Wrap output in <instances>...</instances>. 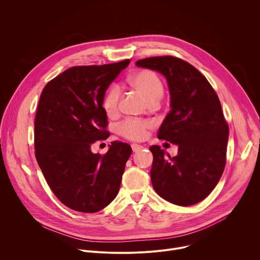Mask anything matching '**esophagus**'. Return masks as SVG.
I'll list each match as a JSON object with an SVG mask.
<instances>
[{
  "label": "esophagus",
  "mask_w": 260,
  "mask_h": 260,
  "mask_svg": "<svg viewBox=\"0 0 260 260\" xmlns=\"http://www.w3.org/2000/svg\"><path fill=\"white\" fill-rule=\"evenodd\" d=\"M132 149H133V152H138V151L143 149V146L138 145V144H133L132 145Z\"/></svg>",
  "instance_id": "esophagus-1"
}]
</instances>
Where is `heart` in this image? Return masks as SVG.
<instances>
[{"mask_svg":"<svg viewBox=\"0 0 260 260\" xmlns=\"http://www.w3.org/2000/svg\"><path fill=\"white\" fill-rule=\"evenodd\" d=\"M129 83L140 91L144 98L151 103H156L164 94V83L160 77L151 70H141L129 77ZM120 87L117 84L111 85L103 98V108L109 116H113L118 111ZM149 120L127 118L118 126L119 134L129 140H142L146 136V131L151 127Z\"/></svg>","mask_w":260,"mask_h":260,"instance_id":"b5f03b06","label":"heart"}]
</instances>
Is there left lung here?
<instances>
[{"mask_svg": "<svg viewBox=\"0 0 260 260\" xmlns=\"http://www.w3.org/2000/svg\"><path fill=\"white\" fill-rule=\"evenodd\" d=\"M136 66L155 70L166 77L171 110L157 137L178 145L174 157L166 156L157 145L149 148L153 154L152 186L172 204H198L215 188L226 162L230 128L218 95L203 74L181 58L148 57Z\"/></svg>", "mask_w": 260, "mask_h": 260, "instance_id": "left-lung-1", "label": "left lung"}]
</instances>
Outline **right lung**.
<instances>
[{
	"mask_svg": "<svg viewBox=\"0 0 260 260\" xmlns=\"http://www.w3.org/2000/svg\"><path fill=\"white\" fill-rule=\"evenodd\" d=\"M129 61L72 67L42 90L35 118V155L55 197L72 210L99 212L119 191L131 146L114 141L103 155L90 148L110 136L103 98Z\"/></svg>",
	"mask_w": 260,
	"mask_h": 260,
	"instance_id": "add662e5",
	"label": "right lung"
}]
</instances>
